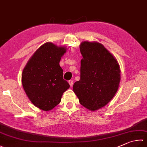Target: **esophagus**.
I'll list each match as a JSON object with an SVG mask.
<instances>
[{
  "label": "esophagus",
  "mask_w": 147,
  "mask_h": 147,
  "mask_svg": "<svg viewBox=\"0 0 147 147\" xmlns=\"http://www.w3.org/2000/svg\"><path fill=\"white\" fill-rule=\"evenodd\" d=\"M68 83H69V84L70 85V86H72L73 84H74V81H72V80H70V81H68Z\"/></svg>",
  "instance_id": "obj_1"
}]
</instances>
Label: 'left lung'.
Listing matches in <instances>:
<instances>
[{
  "instance_id": "1",
  "label": "left lung",
  "mask_w": 147,
  "mask_h": 147,
  "mask_svg": "<svg viewBox=\"0 0 147 147\" xmlns=\"http://www.w3.org/2000/svg\"><path fill=\"white\" fill-rule=\"evenodd\" d=\"M80 80L73 90L82 106L96 111L111 101L118 89L120 69L117 59L97 42L84 41L80 45Z\"/></svg>"
}]
</instances>
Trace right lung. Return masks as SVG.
Masks as SVG:
<instances>
[{"label":"right lung","instance_id":"obj_1","mask_svg":"<svg viewBox=\"0 0 147 147\" xmlns=\"http://www.w3.org/2000/svg\"><path fill=\"white\" fill-rule=\"evenodd\" d=\"M66 48L46 43L38 49L27 63L22 76L25 92L32 103L43 111L59 104L63 93L70 88L63 79L59 61Z\"/></svg>","mask_w":147,"mask_h":147}]
</instances>
